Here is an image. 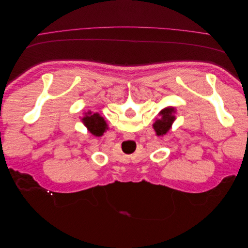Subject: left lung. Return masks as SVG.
Here are the masks:
<instances>
[{
    "mask_svg": "<svg viewBox=\"0 0 248 248\" xmlns=\"http://www.w3.org/2000/svg\"><path fill=\"white\" fill-rule=\"evenodd\" d=\"M172 112H174V108H167L159 112L161 118L157 120L153 125L157 136H163V134H166L170 130L171 123L175 119V116L172 115Z\"/></svg>",
    "mask_w": 248,
    "mask_h": 248,
    "instance_id": "1",
    "label": "left lung"
}]
</instances>
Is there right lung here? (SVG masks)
<instances>
[{
    "label": "right lung",
    "mask_w": 248,
    "mask_h": 248,
    "mask_svg": "<svg viewBox=\"0 0 248 248\" xmlns=\"http://www.w3.org/2000/svg\"><path fill=\"white\" fill-rule=\"evenodd\" d=\"M82 121L88 127V130L97 137L102 136L103 132L108 128V125L106 121H104V119L99 114H97V112L92 114L91 111H89L86 117L82 119Z\"/></svg>",
    "instance_id": "1"
}]
</instances>
